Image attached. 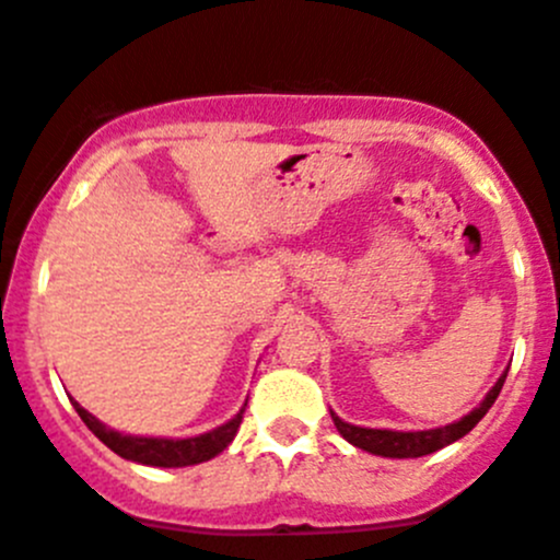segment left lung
I'll return each mask as SVG.
<instances>
[{
  "mask_svg": "<svg viewBox=\"0 0 560 560\" xmlns=\"http://www.w3.org/2000/svg\"><path fill=\"white\" fill-rule=\"evenodd\" d=\"M505 375H509V370L500 375L498 384L489 389V395H486L483 404H480L478 409H472L467 417H462V420L451 422V425H445V428H431V431H386V428H359V425H351V422L339 420L334 411H331V420H334V425H337V431L342 433V436L348 439L353 447H362V451L373 453V456L420 458V456H428V453H436V451H442V447L453 445L456 439L467 436V433L472 431L480 420H483L486 411L492 409V404L498 400L500 389H503V384H505Z\"/></svg>",
  "mask_w": 560,
  "mask_h": 560,
  "instance_id": "obj_1",
  "label": "left lung"
}]
</instances>
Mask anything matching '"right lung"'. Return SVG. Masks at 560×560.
Segmentation results:
<instances>
[{"label":"right lung","mask_w":560,"mask_h":560,"mask_svg":"<svg viewBox=\"0 0 560 560\" xmlns=\"http://www.w3.org/2000/svg\"><path fill=\"white\" fill-rule=\"evenodd\" d=\"M77 409V415L82 417L88 428L102 439L104 445L113 453H118L127 462L149 464V467H190V464H201L215 458L218 453H223L229 447V442L237 433L240 422H243V409L226 422V425L215 428V431L201 433V436L190 439H154V436H127V433H118L113 428H107L104 422H98L96 417L88 415L77 400H71Z\"/></svg>","instance_id":"1"}]
</instances>
